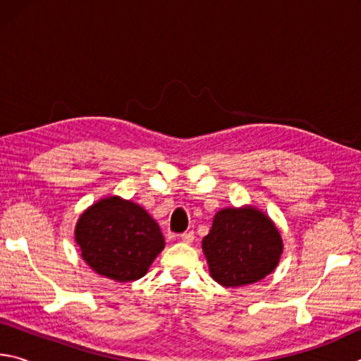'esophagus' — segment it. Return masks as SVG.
I'll return each instance as SVG.
<instances>
[{
	"label": "esophagus",
	"mask_w": 361,
	"mask_h": 361,
	"mask_svg": "<svg viewBox=\"0 0 361 361\" xmlns=\"http://www.w3.org/2000/svg\"><path fill=\"white\" fill-rule=\"evenodd\" d=\"M180 239L185 242V243H192L194 242V232L192 231H188V232H183L180 235Z\"/></svg>",
	"instance_id": "1"
}]
</instances>
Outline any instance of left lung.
<instances>
[{"label": "left lung", "instance_id": "8db88e82", "mask_svg": "<svg viewBox=\"0 0 361 361\" xmlns=\"http://www.w3.org/2000/svg\"><path fill=\"white\" fill-rule=\"evenodd\" d=\"M202 248L212 277L219 285L243 286L264 279L277 267L283 245L264 213L243 207L216 213Z\"/></svg>", "mask_w": 361, "mask_h": 361}]
</instances>
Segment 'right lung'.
I'll list each match as a JSON object with an SVG mask.
<instances>
[{
    "instance_id": "right-lung-1",
    "label": "right lung",
    "mask_w": 361,
    "mask_h": 361,
    "mask_svg": "<svg viewBox=\"0 0 361 361\" xmlns=\"http://www.w3.org/2000/svg\"><path fill=\"white\" fill-rule=\"evenodd\" d=\"M75 237L84 261L97 274L118 282L142 279L166 245L146 210L119 197L103 199L85 210Z\"/></svg>"
}]
</instances>
